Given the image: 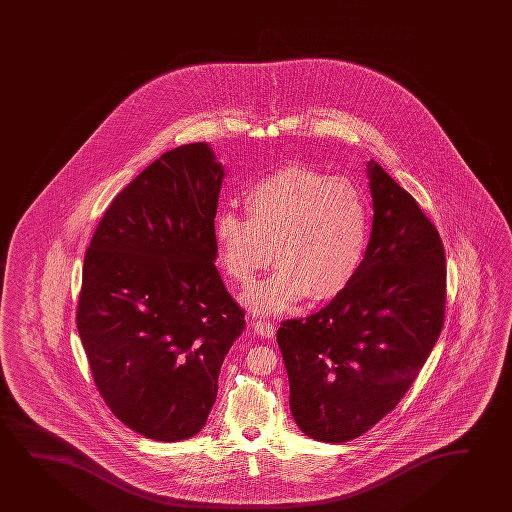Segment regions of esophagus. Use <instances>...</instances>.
<instances>
[{
  "label": "esophagus",
  "mask_w": 512,
  "mask_h": 512,
  "mask_svg": "<svg viewBox=\"0 0 512 512\" xmlns=\"http://www.w3.org/2000/svg\"><path fill=\"white\" fill-rule=\"evenodd\" d=\"M255 331L264 338H273L276 333L275 322H269V320H257L255 322Z\"/></svg>",
  "instance_id": "obj_1"
}]
</instances>
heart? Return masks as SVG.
<instances>
[{
  "instance_id": "heart-1",
  "label": "heart",
  "mask_w": 512,
  "mask_h": 512,
  "mask_svg": "<svg viewBox=\"0 0 512 512\" xmlns=\"http://www.w3.org/2000/svg\"><path fill=\"white\" fill-rule=\"evenodd\" d=\"M243 208L246 218L218 215L215 237L225 271L243 285L275 255L280 266L248 296L257 312L285 313L306 296L334 297L363 266L370 208L349 179L287 167L248 188Z\"/></svg>"
}]
</instances>
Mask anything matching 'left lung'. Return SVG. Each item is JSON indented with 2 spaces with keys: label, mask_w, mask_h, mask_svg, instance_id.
I'll return each mask as SVG.
<instances>
[{
  "label": "left lung",
  "mask_w": 512,
  "mask_h": 512,
  "mask_svg": "<svg viewBox=\"0 0 512 512\" xmlns=\"http://www.w3.org/2000/svg\"><path fill=\"white\" fill-rule=\"evenodd\" d=\"M368 176L375 213L359 273L320 312L283 320L276 336L297 426L327 444L361 437L389 414L444 327L437 227L375 160Z\"/></svg>",
  "instance_id": "1"
}]
</instances>
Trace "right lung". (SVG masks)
Listing matches in <instances>:
<instances>
[{
    "label": "right lung",
    "instance_id": "obj_1",
    "mask_svg": "<svg viewBox=\"0 0 512 512\" xmlns=\"http://www.w3.org/2000/svg\"><path fill=\"white\" fill-rule=\"evenodd\" d=\"M223 169L204 142L116 195L84 257L77 329L105 405L158 442L197 435L245 312L215 266Z\"/></svg>",
    "mask_w": 512,
    "mask_h": 512
}]
</instances>
